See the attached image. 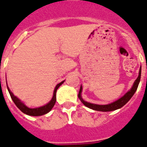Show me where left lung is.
<instances>
[{
    "label": "left lung",
    "mask_w": 147,
    "mask_h": 147,
    "mask_svg": "<svg viewBox=\"0 0 147 147\" xmlns=\"http://www.w3.org/2000/svg\"><path fill=\"white\" fill-rule=\"evenodd\" d=\"M141 68H140L138 76L137 79H136L135 81V82H134L133 85H132V86L131 87V89H130L127 92L125 93L123 96H122L117 100L112 102V103H110V104H109L99 105V104H92V103H89V102L84 100V99H83L82 96H81V92H82L83 89L82 86H81V88H80V91H79L78 93V98L79 99L81 100V101L83 103V104H84V106H86V107H88L89 109H93V110L100 111V112H110V111L116 110V109H120V108H121L122 107H123V106L127 104V102L131 99V98L133 96V95L135 94L136 90H137L139 82H140V80H141Z\"/></svg>",
    "instance_id": "left-lung-1"
}]
</instances>
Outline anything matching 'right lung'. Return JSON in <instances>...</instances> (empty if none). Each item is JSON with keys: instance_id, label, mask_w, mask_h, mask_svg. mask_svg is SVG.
<instances>
[{"instance_id": "right-lung-1", "label": "right lung", "mask_w": 147, "mask_h": 147, "mask_svg": "<svg viewBox=\"0 0 147 147\" xmlns=\"http://www.w3.org/2000/svg\"><path fill=\"white\" fill-rule=\"evenodd\" d=\"M64 81L65 80L63 81H61V83H59V84L56 85L55 88L54 89V92H53V96H52V99H51V100L49 103H47V104H45L44 106H42V107H37V108H29V107H28L27 106L25 105L24 103H23L18 98H17V97L14 95V94L12 92V91L10 90L9 88L8 87V86H7V89H8L9 95L10 96H11V98H12L13 102L21 112H24V114L28 115L30 116H40L43 115L47 114V113H48L49 112H50L51 109L53 108V107H54V105L55 104L56 102V92H57V89L59 88V86H61V84H63Z\"/></svg>"}]
</instances>
